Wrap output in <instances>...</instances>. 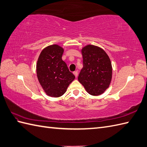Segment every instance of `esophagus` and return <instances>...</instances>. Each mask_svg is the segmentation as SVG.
<instances>
[{"label": "esophagus", "mask_w": 147, "mask_h": 147, "mask_svg": "<svg viewBox=\"0 0 147 147\" xmlns=\"http://www.w3.org/2000/svg\"><path fill=\"white\" fill-rule=\"evenodd\" d=\"M73 74H74V75L75 76V77H76V78H77V77H78V73L77 71H74V72L73 73Z\"/></svg>", "instance_id": "esophagus-1"}]
</instances>
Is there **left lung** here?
Returning <instances> with one entry per match:
<instances>
[{
  "label": "left lung",
  "mask_w": 147,
  "mask_h": 147,
  "mask_svg": "<svg viewBox=\"0 0 147 147\" xmlns=\"http://www.w3.org/2000/svg\"><path fill=\"white\" fill-rule=\"evenodd\" d=\"M81 53L83 67L78 81L91 95L103 94L110 86L112 78L110 57L101 47L90 44L82 48Z\"/></svg>",
  "instance_id": "8db88e82"
}]
</instances>
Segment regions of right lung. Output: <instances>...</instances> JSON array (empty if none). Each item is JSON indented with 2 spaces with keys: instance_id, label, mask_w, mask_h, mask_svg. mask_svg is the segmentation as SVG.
<instances>
[{
  "instance_id": "right-lung-1",
  "label": "right lung",
  "mask_w": 147,
  "mask_h": 147,
  "mask_svg": "<svg viewBox=\"0 0 147 147\" xmlns=\"http://www.w3.org/2000/svg\"><path fill=\"white\" fill-rule=\"evenodd\" d=\"M63 52L62 47L53 44L45 47L37 59V79L44 92L51 97L63 95L75 78L62 60Z\"/></svg>"
}]
</instances>
